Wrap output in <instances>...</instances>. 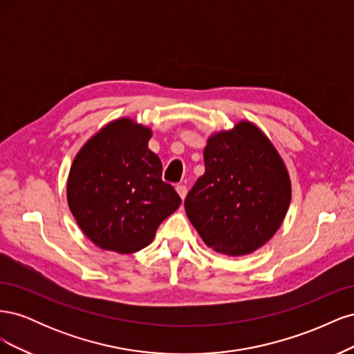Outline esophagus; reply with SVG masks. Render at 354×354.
Returning a JSON list of instances; mask_svg holds the SVG:
<instances>
[{"mask_svg":"<svg viewBox=\"0 0 354 354\" xmlns=\"http://www.w3.org/2000/svg\"><path fill=\"white\" fill-rule=\"evenodd\" d=\"M176 190H177V194L180 195L181 199L186 198V195H187V187H186L185 185H177V186H176Z\"/></svg>","mask_w":354,"mask_h":354,"instance_id":"esophagus-1","label":"esophagus"}]
</instances>
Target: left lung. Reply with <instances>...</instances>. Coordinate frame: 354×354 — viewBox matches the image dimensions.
Returning a JSON list of instances; mask_svg holds the SVG:
<instances>
[{"label":"left lung","mask_w":354,"mask_h":354,"mask_svg":"<svg viewBox=\"0 0 354 354\" xmlns=\"http://www.w3.org/2000/svg\"><path fill=\"white\" fill-rule=\"evenodd\" d=\"M205 173L185 201L202 241L224 255L259 250L282 224L291 202L285 164L259 128L239 122L208 138Z\"/></svg>","instance_id":"left-lung-1"}]
</instances>
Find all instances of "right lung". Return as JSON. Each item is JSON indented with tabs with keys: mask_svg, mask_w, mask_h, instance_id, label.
<instances>
[{
	"mask_svg": "<svg viewBox=\"0 0 354 354\" xmlns=\"http://www.w3.org/2000/svg\"><path fill=\"white\" fill-rule=\"evenodd\" d=\"M152 131L122 118L106 125L73 159L68 203L81 230L102 250L140 251L181 203L162 181V162L147 147Z\"/></svg>",
	"mask_w": 354,
	"mask_h": 354,
	"instance_id": "add662e5",
	"label": "right lung"
}]
</instances>
